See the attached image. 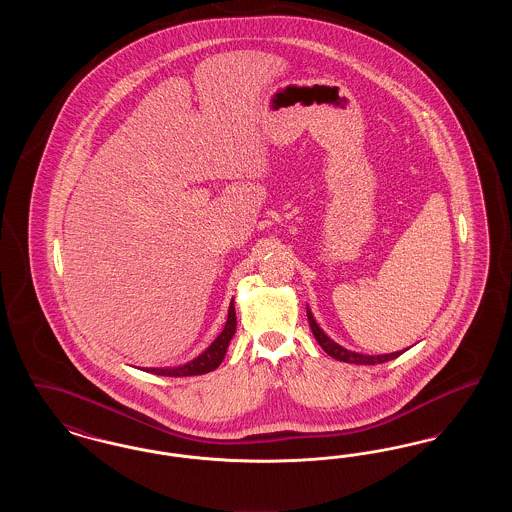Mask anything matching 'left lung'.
<instances>
[{"mask_svg":"<svg viewBox=\"0 0 512 512\" xmlns=\"http://www.w3.org/2000/svg\"><path fill=\"white\" fill-rule=\"evenodd\" d=\"M307 318H309V324H311V330H313V336L317 338L318 345L336 361L351 363V365H380V363H386L391 359H397L401 353L407 351L405 349V351H395V353H386V355H363V353L341 347L340 343H336L328 334H324V330L318 326L317 320L313 317L309 305H307Z\"/></svg>","mask_w":512,"mask_h":512,"instance_id":"left-lung-1","label":"left lung"}]
</instances>
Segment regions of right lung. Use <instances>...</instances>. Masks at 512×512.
<instances>
[{
    "mask_svg": "<svg viewBox=\"0 0 512 512\" xmlns=\"http://www.w3.org/2000/svg\"><path fill=\"white\" fill-rule=\"evenodd\" d=\"M234 334H236V307H234V299H232L230 307H228V318H226V324H224L222 332L203 353H199L195 359L184 363V365L144 368V372H151V374H157V376H172V378L207 374V372L219 368L220 363L224 361L226 349L234 338Z\"/></svg>",
    "mask_w": 512,
    "mask_h": 512,
    "instance_id": "right-lung-1",
    "label": "right lung"
}]
</instances>
